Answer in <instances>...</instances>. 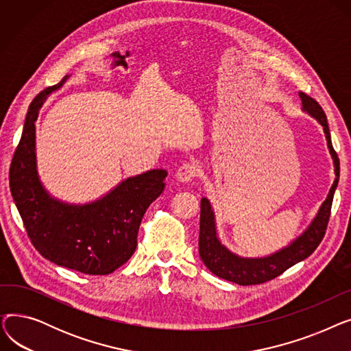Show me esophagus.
I'll use <instances>...</instances> for the list:
<instances>
[{"label":"esophagus","instance_id":"1","mask_svg":"<svg viewBox=\"0 0 351 351\" xmlns=\"http://www.w3.org/2000/svg\"><path fill=\"white\" fill-rule=\"evenodd\" d=\"M196 173H197V165L195 162H186L176 171V179L179 182L188 183L196 176Z\"/></svg>","mask_w":351,"mask_h":351}]
</instances>
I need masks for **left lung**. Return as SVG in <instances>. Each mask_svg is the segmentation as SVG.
<instances>
[{
    "label": "left lung",
    "mask_w": 351,
    "mask_h": 351,
    "mask_svg": "<svg viewBox=\"0 0 351 351\" xmlns=\"http://www.w3.org/2000/svg\"><path fill=\"white\" fill-rule=\"evenodd\" d=\"M302 99V110L310 115L313 119H316L324 131V136L327 141L328 152L333 159L335 166V182L331 185L326 200L319 208L316 216L313 217L310 225L293 241L267 256L262 257H245L239 256L237 253L228 249L222 242H220L217 228H216V217L212 204L208 197L200 199V232H199V254L200 259L204 261L205 266L219 278L225 280L237 283L241 286L249 285H261L269 282L274 278H278L285 270L291 267L304 259L316 250L320 245L322 239L324 237L327 222L330 217L331 204H333V196L336 188L339 185L340 176V162L337 154L331 145L330 129L327 123L326 114L323 112L322 106L306 94L300 92Z\"/></svg>",
    "instance_id": "1"
}]
</instances>
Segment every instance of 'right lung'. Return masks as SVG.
<instances>
[{
  "label": "right lung",
  "mask_w": 351,
  "mask_h": 351,
  "mask_svg": "<svg viewBox=\"0 0 351 351\" xmlns=\"http://www.w3.org/2000/svg\"><path fill=\"white\" fill-rule=\"evenodd\" d=\"M69 78L41 90L28 108L11 168L10 189L35 249L49 262L85 274H109L136 249L142 217L165 189V169L126 178L101 197L69 204L52 196L36 166L35 122L52 92Z\"/></svg>",
  "instance_id": "right-lung-1"
}]
</instances>
